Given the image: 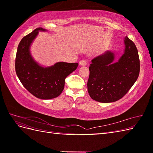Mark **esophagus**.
<instances>
[{
  "label": "esophagus",
  "mask_w": 153,
  "mask_h": 153,
  "mask_svg": "<svg viewBox=\"0 0 153 153\" xmlns=\"http://www.w3.org/2000/svg\"><path fill=\"white\" fill-rule=\"evenodd\" d=\"M79 64H80V66H85L86 65V62L84 61V60H82V61H80L79 62Z\"/></svg>",
  "instance_id": "esophagus-1"
}]
</instances>
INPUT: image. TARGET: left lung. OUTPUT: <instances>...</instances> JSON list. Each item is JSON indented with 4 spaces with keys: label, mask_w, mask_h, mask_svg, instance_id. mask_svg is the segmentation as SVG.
Segmentation results:
<instances>
[{
    "label": "left lung",
    "mask_w": 153,
    "mask_h": 153,
    "mask_svg": "<svg viewBox=\"0 0 153 153\" xmlns=\"http://www.w3.org/2000/svg\"><path fill=\"white\" fill-rule=\"evenodd\" d=\"M123 54L115 61L116 53L106 50L91 61L87 90L91 98L101 103L116 101L126 94L139 75L140 61L135 45L124 38Z\"/></svg>",
    "instance_id": "8db88e82"
}]
</instances>
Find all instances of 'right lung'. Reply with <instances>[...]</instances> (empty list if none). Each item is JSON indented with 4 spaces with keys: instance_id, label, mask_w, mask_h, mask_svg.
I'll return each instance as SVG.
<instances>
[{
    "instance_id": "1",
    "label": "right lung",
    "mask_w": 153,
    "mask_h": 153,
    "mask_svg": "<svg viewBox=\"0 0 153 153\" xmlns=\"http://www.w3.org/2000/svg\"><path fill=\"white\" fill-rule=\"evenodd\" d=\"M39 27L22 38L18 45L15 70L20 81L29 92L41 100L57 98L64 88L66 78L77 68L78 63L58 62L48 67L41 66L32 57L30 47L39 32Z\"/></svg>"
}]
</instances>
